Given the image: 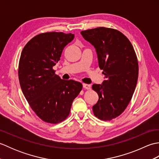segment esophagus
<instances>
[{"label":"esophagus","mask_w":159,"mask_h":159,"mask_svg":"<svg viewBox=\"0 0 159 159\" xmlns=\"http://www.w3.org/2000/svg\"><path fill=\"white\" fill-rule=\"evenodd\" d=\"M83 86L84 88L86 89H88V90L91 89V85H88V84L83 83Z\"/></svg>","instance_id":"34e87169"}]
</instances>
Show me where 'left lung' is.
<instances>
[{
	"mask_svg": "<svg viewBox=\"0 0 159 159\" xmlns=\"http://www.w3.org/2000/svg\"><path fill=\"white\" fill-rule=\"evenodd\" d=\"M80 33L96 48L99 67L106 78L102 85H92L99 96L92 108L93 114L110 121L124 112L135 89L139 75L135 51L129 39L116 29L98 27Z\"/></svg>",
	"mask_w": 159,
	"mask_h": 159,
	"instance_id": "1",
	"label": "left lung"
}]
</instances>
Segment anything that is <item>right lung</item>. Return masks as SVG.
<instances>
[{
	"mask_svg": "<svg viewBox=\"0 0 159 159\" xmlns=\"http://www.w3.org/2000/svg\"><path fill=\"white\" fill-rule=\"evenodd\" d=\"M74 38L72 33H41L26 43L20 56L18 78L23 94L32 110L47 123L65 120L83 88L79 82L61 79L52 68Z\"/></svg>",
	"mask_w": 159,
	"mask_h": 159,
	"instance_id": "obj_1",
	"label": "right lung"
}]
</instances>
